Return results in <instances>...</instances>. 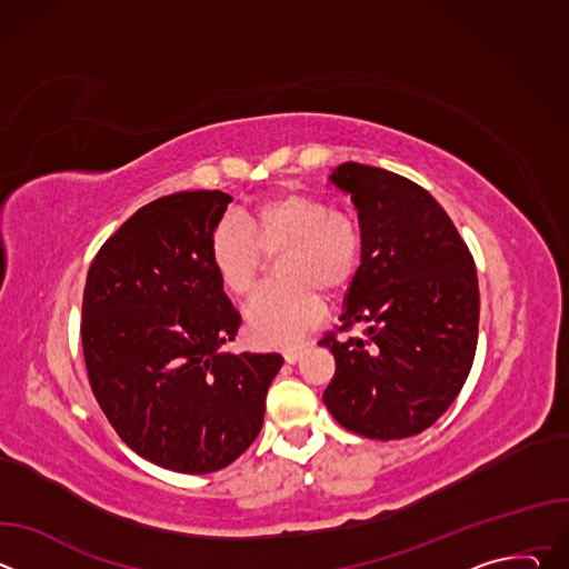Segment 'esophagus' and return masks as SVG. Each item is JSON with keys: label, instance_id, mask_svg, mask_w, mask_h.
<instances>
[{"label": "esophagus", "instance_id": "esophagus-1", "mask_svg": "<svg viewBox=\"0 0 569 569\" xmlns=\"http://www.w3.org/2000/svg\"><path fill=\"white\" fill-rule=\"evenodd\" d=\"M301 353H303V349H301V347H295V349H286V351H283V360H286L288 365H295V362L301 358Z\"/></svg>", "mask_w": 569, "mask_h": 569}]
</instances>
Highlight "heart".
<instances>
[{
	"label": "heart",
	"mask_w": 569,
	"mask_h": 569,
	"mask_svg": "<svg viewBox=\"0 0 569 569\" xmlns=\"http://www.w3.org/2000/svg\"><path fill=\"white\" fill-rule=\"evenodd\" d=\"M283 283L259 290L246 306V323L259 345L297 340L319 321L321 295L336 297L356 279L362 263V231L340 207L306 191H279L240 216H224L211 231L209 259L222 288L248 297L279 257Z\"/></svg>",
	"instance_id": "b5f03b06"
}]
</instances>
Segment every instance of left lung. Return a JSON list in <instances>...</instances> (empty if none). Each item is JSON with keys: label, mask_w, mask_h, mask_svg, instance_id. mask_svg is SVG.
Returning <instances> with one entry per match:
<instances>
[{"label": "left lung", "mask_w": 569, "mask_h": 569, "mask_svg": "<svg viewBox=\"0 0 569 569\" xmlns=\"http://www.w3.org/2000/svg\"><path fill=\"white\" fill-rule=\"evenodd\" d=\"M331 180L358 209L362 263L340 327L319 340L336 358L323 402L356 435L415 437L450 408L470 373L475 261L450 216L417 182L356 161ZM356 326L365 339L337 340Z\"/></svg>", "instance_id": "8db88e82"}]
</instances>
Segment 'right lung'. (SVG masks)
<instances>
[{
	"label": "right lung",
	"instance_id": "obj_1",
	"mask_svg": "<svg viewBox=\"0 0 569 569\" xmlns=\"http://www.w3.org/2000/svg\"><path fill=\"white\" fill-rule=\"evenodd\" d=\"M231 198L180 191L130 216L94 257L83 292V356L106 419L139 457L213 472L263 426L279 353H220L240 315L218 281L209 238Z\"/></svg>",
	"mask_w": 569,
	"mask_h": 569
}]
</instances>
